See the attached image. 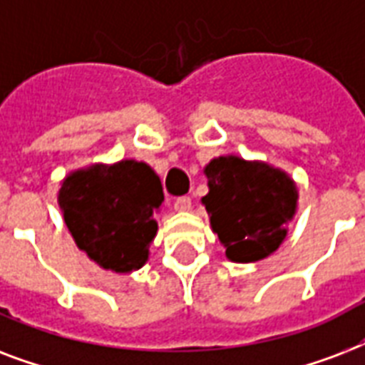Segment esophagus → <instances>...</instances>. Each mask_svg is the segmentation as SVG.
<instances>
[{
    "mask_svg": "<svg viewBox=\"0 0 365 365\" xmlns=\"http://www.w3.org/2000/svg\"><path fill=\"white\" fill-rule=\"evenodd\" d=\"M174 210L180 212V214L189 212L191 210V199H189V197H180V199H176V202H174Z\"/></svg>",
    "mask_w": 365,
    "mask_h": 365,
    "instance_id": "obj_1",
    "label": "esophagus"
}]
</instances>
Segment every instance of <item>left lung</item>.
I'll use <instances>...</instances> for the list:
<instances>
[{
	"instance_id": "8db88e82",
	"label": "left lung",
	"mask_w": 365,
	"mask_h": 365,
	"mask_svg": "<svg viewBox=\"0 0 365 365\" xmlns=\"http://www.w3.org/2000/svg\"><path fill=\"white\" fill-rule=\"evenodd\" d=\"M208 193L200 199L210 227L235 263L274 254L288 237L299 191L288 172L265 160L220 155L205 166Z\"/></svg>"
}]
</instances>
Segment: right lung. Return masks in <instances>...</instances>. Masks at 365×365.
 Returning <instances> with one entry per match:
<instances>
[{
  "label": "right lung",
  "instance_id": "1",
  "mask_svg": "<svg viewBox=\"0 0 365 365\" xmlns=\"http://www.w3.org/2000/svg\"><path fill=\"white\" fill-rule=\"evenodd\" d=\"M163 185L148 163L123 159L94 163L66 174L56 193L60 212L77 248L117 274L142 269L157 235L155 212Z\"/></svg>",
  "mask_w": 365,
  "mask_h": 365
}]
</instances>
